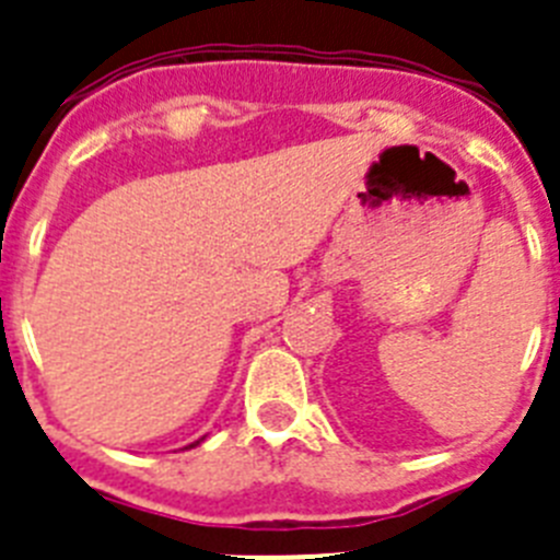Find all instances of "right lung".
I'll return each instance as SVG.
<instances>
[{"label":"right lung","instance_id":"right-lung-1","mask_svg":"<svg viewBox=\"0 0 560 560\" xmlns=\"http://www.w3.org/2000/svg\"><path fill=\"white\" fill-rule=\"evenodd\" d=\"M200 441H203V438H200ZM200 441H195V443H189V446H186V450H192V446H198Z\"/></svg>","mask_w":560,"mask_h":560}]
</instances>
